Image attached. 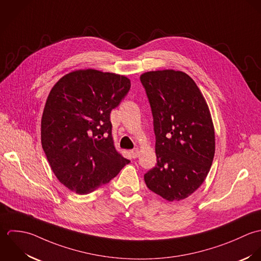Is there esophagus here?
I'll list each match as a JSON object with an SVG mask.
<instances>
[{"label": "esophagus", "instance_id": "esophagus-1", "mask_svg": "<svg viewBox=\"0 0 261 261\" xmlns=\"http://www.w3.org/2000/svg\"><path fill=\"white\" fill-rule=\"evenodd\" d=\"M130 155L132 158H137L139 156V149L138 148H134L130 151Z\"/></svg>", "mask_w": 261, "mask_h": 261}]
</instances>
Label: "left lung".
<instances>
[{
	"label": "left lung",
	"mask_w": 261,
	"mask_h": 261,
	"mask_svg": "<svg viewBox=\"0 0 261 261\" xmlns=\"http://www.w3.org/2000/svg\"><path fill=\"white\" fill-rule=\"evenodd\" d=\"M153 117L156 165L144 174L147 188L172 202L204 182L215 154L208 105L191 76L172 69L140 76Z\"/></svg>",
	"instance_id": "1"
}]
</instances>
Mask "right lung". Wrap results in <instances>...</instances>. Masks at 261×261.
Wrapping results in <instances>:
<instances>
[{
  "label": "right lung",
  "mask_w": 261,
  "mask_h": 261,
  "mask_svg": "<svg viewBox=\"0 0 261 261\" xmlns=\"http://www.w3.org/2000/svg\"><path fill=\"white\" fill-rule=\"evenodd\" d=\"M130 87L126 76L86 69L65 74L50 91L41 143L54 174L70 191L92 193L130 162L114 147L110 121Z\"/></svg>",
  "instance_id": "right-lung-1"
}]
</instances>
